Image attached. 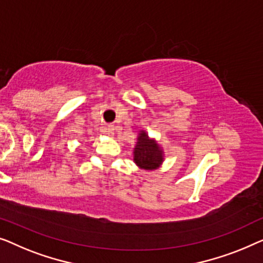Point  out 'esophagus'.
Instances as JSON below:
<instances>
[{"label":"esophagus","instance_id":"1","mask_svg":"<svg viewBox=\"0 0 263 263\" xmlns=\"http://www.w3.org/2000/svg\"><path fill=\"white\" fill-rule=\"evenodd\" d=\"M106 133L110 137L114 135V126H113V125H108V126L106 127Z\"/></svg>","mask_w":263,"mask_h":263}]
</instances>
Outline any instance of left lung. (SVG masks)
<instances>
[{"mask_svg":"<svg viewBox=\"0 0 263 263\" xmlns=\"http://www.w3.org/2000/svg\"><path fill=\"white\" fill-rule=\"evenodd\" d=\"M133 161L140 169L155 170L164 161V153L155 139L149 138L145 131H140L133 150Z\"/></svg>","mask_w":263,"mask_h":263,"instance_id":"obj_1","label":"left lung"}]
</instances>
